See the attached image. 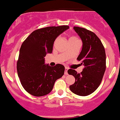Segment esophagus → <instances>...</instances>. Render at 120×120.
I'll return each mask as SVG.
<instances>
[{"label": "esophagus", "instance_id": "esophagus-1", "mask_svg": "<svg viewBox=\"0 0 120 120\" xmlns=\"http://www.w3.org/2000/svg\"><path fill=\"white\" fill-rule=\"evenodd\" d=\"M68 68L67 67H65V72H64V73H65V75H67L68 73Z\"/></svg>", "mask_w": 120, "mask_h": 120}]
</instances>
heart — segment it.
Instances as JSON below:
<instances>
[{
    "label": "heart",
    "mask_w": 120,
    "mask_h": 120,
    "mask_svg": "<svg viewBox=\"0 0 120 120\" xmlns=\"http://www.w3.org/2000/svg\"><path fill=\"white\" fill-rule=\"evenodd\" d=\"M78 38L75 37H72L69 38V40H78Z\"/></svg>",
    "instance_id": "b5f03b06"
}]
</instances>
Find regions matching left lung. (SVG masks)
<instances>
[{"label":"left lung","mask_w":120,"mask_h":120,"mask_svg":"<svg viewBox=\"0 0 120 120\" xmlns=\"http://www.w3.org/2000/svg\"><path fill=\"white\" fill-rule=\"evenodd\" d=\"M83 42L82 49L78 60L85 68L80 73L70 69L68 73L75 78L74 84L69 86L71 92L86 96L94 92L101 82L106 68L104 47L93 32L84 28L73 27Z\"/></svg>","instance_id":"8db88e82"}]
</instances>
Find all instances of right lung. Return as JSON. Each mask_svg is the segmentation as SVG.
<instances>
[{
  "instance_id": "1",
  "label": "right lung",
  "mask_w": 120,
  "mask_h": 120,
  "mask_svg": "<svg viewBox=\"0 0 120 120\" xmlns=\"http://www.w3.org/2000/svg\"><path fill=\"white\" fill-rule=\"evenodd\" d=\"M69 28L68 26H60L40 28L22 42L17 62V73L23 88L31 95L48 94L55 81L64 75V65H46L44 57L47 53H52L57 37Z\"/></svg>"
}]
</instances>
